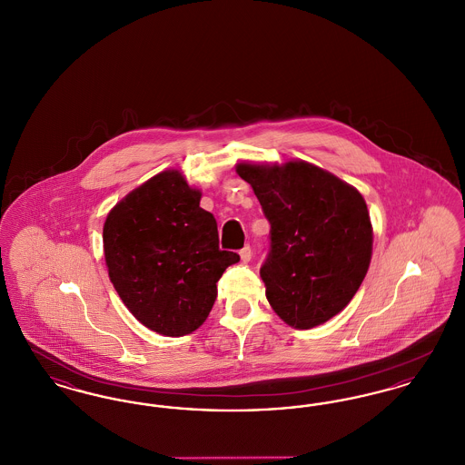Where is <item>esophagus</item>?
Returning <instances> with one entry per match:
<instances>
[{"mask_svg":"<svg viewBox=\"0 0 465 465\" xmlns=\"http://www.w3.org/2000/svg\"><path fill=\"white\" fill-rule=\"evenodd\" d=\"M239 254H241V258H242L243 263L251 262V256H252V249H251V245H243Z\"/></svg>","mask_w":465,"mask_h":465,"instance_id":"1","label":"esophagus"}]
</instances>
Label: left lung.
Wrapping results in <instances>:
<instances>
[{"instance_id": "8db88e82", "label": "left lung", "mask_w": 465, "mask_h": 465, "mask_svg": "<svg viewBox=\"0 0 465 465\" xmlns=\"http://www.w3.org/2000/svg\"><path fill=\"white\" fill-rule=\"evenodd\" d=\"M270 223L260 275L289 326L309 330L345 309L362 284L373 245L370 213L351 184L307 163H239Z\"/></svg>"}]
</instances>
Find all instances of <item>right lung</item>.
<instances>
[{"instance_id": "1", "label": "right lung", "mask_w": 465, "mask_h": 465, "mask_svg": "<svg viewBox=\"0 0 465 465\" xmlns=\"http://www.w3.org/2000/svg\"><path fill=\"white\" fill-rule=\"evenodd\" d=\"M200 197L181 173L163 171L118 202L104 223L111 282L158 334L184 336L202 326L223 272L241 260L220 249L218 224Z\"/></svg>"}]
</instances>
